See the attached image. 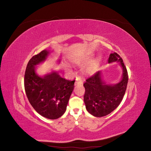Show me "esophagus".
<instances>
[{
  "mask_svg": "<svg viewBox=\"0 0 151 151\" xmlns=\"http://www.w3.org/2000/svg\"><path fill=\"white\" fill-rule=\"evenodd\" d=\"M76 84H83V79L80 76H78L76 78Z\"/></svg>",
  "mask_w": 151,
  "mask_h": 151,
  "instance_id": "34e87169",
  "label": "esophagus"
}]
</instances>
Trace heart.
<instances>
[{"mask_svg": "<svg viewBox=\"0 0 151 151\" xmlns=\"http://www.w3.org/2000/svg\"><path fill=\"white\" fill-rule=\"evenodd\" d=\"M89 61H90V59H86V60L76 62V63H77V64H79V65H85V64H86V63H89ZM99 61H100V59L97 58L91 62L86 68L85 71L87 74H94V72H96L98 70L99 64ZM67 69H68V67H67Z\"/></svg>", "mask_w": 151, "mask_h": 151, "instance_id": "b5f03b06", "label": "heart"}]
</instances>
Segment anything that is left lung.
<instances>
[{"mask_svg":"<svg viewBox=\"0 0 151 151\" xmlns=\"http://www.w3.org/2000/svg\"><path fill=\"white\" fill-rule=\"evenodd\" d=\"M120 62L123 76L115 85L105 84L101 80V71L94 73L86 81L84 101L88 111L96 117L106 116L115 109L123 99L129 80L127 70L120 56L115 52L109 55L108 63Z\"/></svg>","mask_w":151,"mask_h":151,"instance_id":"left-lung-1","label":"left lung"}]
</instances>
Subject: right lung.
<instances>
[{
	"instance_id": "1",
	"label": "right lung",
	"mask_w": 151,
	"mask_h": 151,
	"mask_svg": "<svg viewBox=\"0 0 151 151\" xmlns=\"http://www.w3.org/2000/svg\"><path fill=\"white\" fill-rule=\"evenodd\" d=\"M48 54L47 50H44L30 59L26 68L24 83L31 106L40 115L54 120L65 113L75 80H66L57 72L44 77L36 74L35 66L44 61Z\"/></svg>"
}]
</instances>
